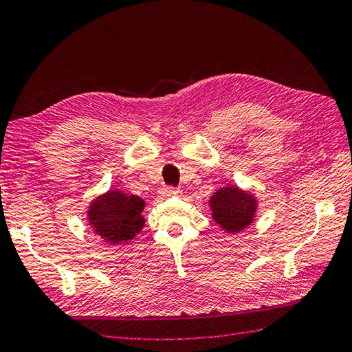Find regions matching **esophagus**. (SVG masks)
Instances as JSON below:
<instances>
[{"label": "esophagus", "instance_id": "34e87169", "mask_svg": "<svg viewBox=\"0 0 352 352\" xmlns=\"http://www.w3.org/2000/svg\"><path fill=\"white\" fill-rule=\"evenodd\" d=\"M162 194L163 195H177V194H180V189L178 188H172V186H168V188H163L162 189Z\"/></svg>", "mask_w": 352, "mask_h": 352}]
</instances>
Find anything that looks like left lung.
<instances>
[{"mask_svg":"<svg viewBox=\"0 0 352 352\" xmlns=\"http://www.w3.org/2000/svg\"><path fill=\"white\" fill-rule=\"evenodd\" d=\"M209 204L212 220L228 234L245 231L257 212V198L254 194L232 184L215 190Z\"/></svg>","mask_w":352,"mask_h":352,"instance_id":"1","label":"left lung"}]
</instances>
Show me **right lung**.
<instances>
[{
	"label": "right lung",
	"mask_w": 352,
	"mask_h": 352,
	"mask_svg": "<svg viewBox=\"0 0 352 352\" xmlns=\"http://www.w3.org/2000/svg\"><path fill=\"white\" fill-rule=\"evenodd\" d=\"M144 206L140 197L111 189L92 200L87 210L89 225L107 245H124L143 229Z\"/></svg>",
	"instance_id": "1"
}]
</instances>
